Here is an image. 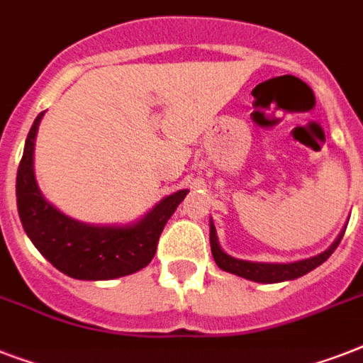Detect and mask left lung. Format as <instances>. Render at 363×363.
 Segmentation results:
<instances>
[{"instance_id":"obj_1","label":"left lung","mask_w":363,"mask_h":363,"mask_svg":"<svg viewBox=\"0 0 363 363\" xmlns=\"http://www.w3.org/2000/svg\"><path fill=\"white\" fill-rule=\"evenodd\" d=\"M343 233H339V238L335 239L332 247L324 250L318 256H313V258L299 259V262H292V264H262V262H247V259L233 258L230 254H226L218 245V238H216V230L213 226V220H211V252H213V258H215L216 265L220 269L228 271V273H233V275H239L242 279H248V281L254 282H265V284H271V282H282V281H294L298 277H303L305 273H309L315 267H318L320 264H324L332 252L337 248V245L343 239Z\"/></svg>"}]
</instances>
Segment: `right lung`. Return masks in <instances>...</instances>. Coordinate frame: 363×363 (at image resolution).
I'll list each match as a JSON object with an SVG mask.
<instances>
[{
    "label": "right lung",
    "instance_id": "right-lung-1",
    "mask_svg": "<svg viewBox=\"0 0 363 363\" xmlns=\"http://www.w3.org/2000/svg\"><path fill=\"white\" fill-rule=\"evenodd\" d=\"M43 115L28 133L16 173V205L28 238L56 269L81 281H109L147 267L164 226L188 190L171 194L128 226H92L65 216L43 198L33 175V145Z\"/></svg>",
    "mask_w": 363,
    "mask_h": 363
}]
</instances>
